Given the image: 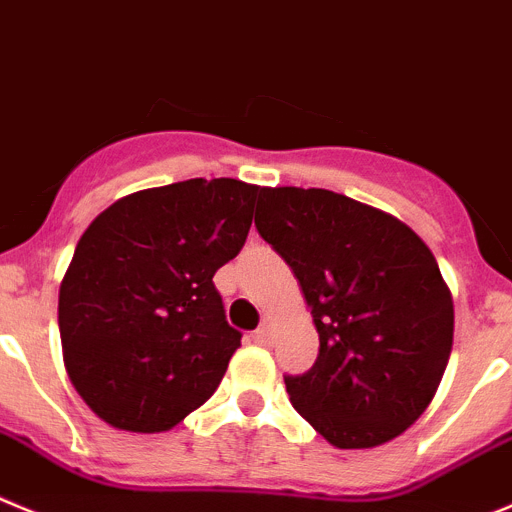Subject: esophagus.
I'll return each mask as SVG.
<instances>
[{"label": "esophagus", "mask_w": 512, "mask_h": 512, "mask_svg": "<svg viewBox=\"0 0 512 512\" xmlns=\"http://www.w3.org/2000/svg\"><path fill=\"white\" fill-rule=\"evenodd\" d=\"M252 338H255V343H260V346H267V343H270V318L262 321V326L252 333Z\"/></svg>", "instance_id": "obj_1"}]
</instances>
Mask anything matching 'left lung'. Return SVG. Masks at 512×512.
<instances>
[{"mask_svg":"<svg viewBox=\"0 0 512 512\" xmlns=\"http://www.w3.org/2000/svg\"><path fill=\"white\" fill-rule=\"evenodd\" d=\"M255 227L295 272L321 338L315 364L285 374L300 417L341 450L412 427L455 333L429 247L391 214L328 189H262Z\"/></svg>","mask_w":512,"mask_h":512,"instance_id":"obj_1","label":"left lung"}]
</instances>
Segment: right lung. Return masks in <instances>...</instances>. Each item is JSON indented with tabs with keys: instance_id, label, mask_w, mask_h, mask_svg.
<instances>
[{
	"instance_id": "obj_1",
	"label": "right lung",
	"mask_w": 512,
	"mask_h": 512,
	"mask_svg": "<svg viewBox=\"0 0 512 512\" xmlns=\"http://www.w3.org/2000/svg\"><path fill=\"white\" fill-rule=\"evenodd\" d=\"M260 186L189 179L100 212L60 285L57 323L70 381L128 432H166L217 391L242 333L214 272L247 240Z\"/></svg>"
}]
</instances>
